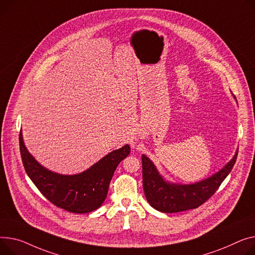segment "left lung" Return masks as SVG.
<instances>
[{"label":"left lung","mask_w":255,"mask_h":255,"mask_svg":"<svg viewBox=\"0 0 255 255\" xmlns=\"http://www.w3.org/2000/svg\"><path fill=\"white\" fill-rule=\"evenodd\" d=\"M238 150L233 159L210 177L192 184L166 181L145 155L141 157L143 191L148 204L164 213H175L195 209L205 203L217 191L236 163Z\"/></svg>","instance_id":"obj_1"}]
</instances>
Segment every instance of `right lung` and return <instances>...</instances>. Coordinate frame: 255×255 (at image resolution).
<instances>
[{"mask_svg": "<svg viewBox=\"0 0 255 255\" xmlns=\"http://www.w3.org/2000/svg\"><path fill=\"white\" fill-rule=\"evenodd\" d=\"M19 147L25 171L43 196L55 206L73 213H88L105 202L117 166L130 154V146L113 150L86 171L75 175L54 173L38 163L24 145L19 133Z\"/></svg>", "mask_w": 255, "mask_h": 255, "instance_id": "obj_1", "label": "right lung"}]
</instances>
